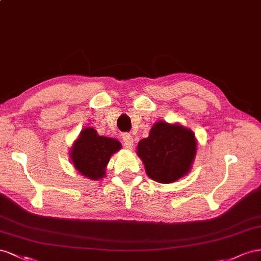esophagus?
<instances>
[{
  "label": "esophagus",
  "instance_id": "1",
  "mask_svg": "<svg viewBox=\"0 0 261 261\" xmlns=\"http://www.w3.org/2000/svg\"><path fill=\"white\" fill-rule=\"evenodd\" d=\"M122 140H123V143H124V147L128 148V150H131V148L135 146V140H133L132 136L130 135H123L122 136Z\"/></svg>",
  "mask_w": 261,
  "mask_h": 261
}]
</instances>
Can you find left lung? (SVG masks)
<instances>
[{
  "label": "left lung",
  "mask_w": 261,
  "mask_h": 261,
  "mask_svg": "<svg viewBox=\"0 0 261 261\" xmlns=\"http://www.w3.org/2000/svg\"><path fill=\"white\" fill-rule=\"evenodd\" d=\"M197 140L191 129L180 123L160 120L147 138L138 143L137 154L147 176L161 184H172L188 175L197 154Z\"/></svg>",
  "instance_id": "1"
}]
</instances>
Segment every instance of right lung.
Returning <instances> with one entry per match:
<instances>
[{
    "label": "right lung",
    "mask_w": 261,
    "mask_h": 261,
    "mask_svg": "<svg viewBox=\"0 0 261 261\" xmlns=\"http://www.w3.org/2000/svg\"><path fill=\"white\" fill-rule=\"evenodd\" d=\"M121 148L118 140L98 136L92 126L80 132L77 139L70 148V160L74 168L88 179L100 180L106 177L109 160Z\"/></svg>",
    "instance_id": "add662e5"
}]
</instances>
